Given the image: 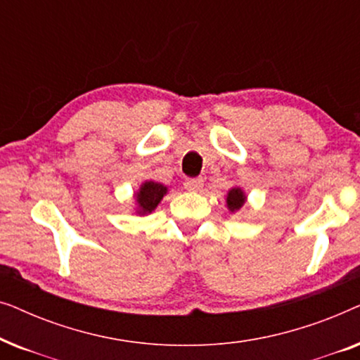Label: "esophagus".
Wrapping results in <instances>:
<instances>
[{"label":"esophagus","instance_id":"obj_1","mask_svg":"<svg viewBox=\"0 0 360 360\" xmlns=\"http://www.w3.org/2000/svg\"><path fill=\"white\" fill-rule=\"evenodd\" d=\"M184 185H185L186 190L198 191L201 186H203V179H201V176H198V179H186Z\"/></svg>","mask_w":360,"mask_h":360}]
</instances>
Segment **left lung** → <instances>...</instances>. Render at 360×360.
<instances>
[{
	"label": "left lung",
	"mask_w": 360,
	"mask_h": 360,
	"mask_svg": "<svg viewBox=\"0 0 360 360\" xmlns=\"http://www.w3.org/2000/svg\"><path fill=\"white\" fill-rule=\"evenodd\" d=\"M244 201H245V195H244V191L240 190V188H233V190H229V193H228V198H226V203H228V208L233 211H238L240 206L244 205Z\"/></svg>",
	"instance_id": "obj_1"
}]
</instances>
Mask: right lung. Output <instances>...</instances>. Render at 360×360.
Wrapping results in <instances>:
<instances>
[{"label":"right lung","mask_w":360,"mask_h":360,"mask_svg":"<svg viewBox=\"0 0 360 360\" xmlns=\"http://www.w3.org/2000/svg\"><path fill=\"white\" fill-rule=\"evenodd\" d=\"M167 193V186L162 184H157V181H146V184L141 185L139 191L136 193L137 200V213L139 214H147L152 213L157 208V205L160 203V200L164 198Z\"/></svg>","instance_id":"obj_1"}]
</instances>
